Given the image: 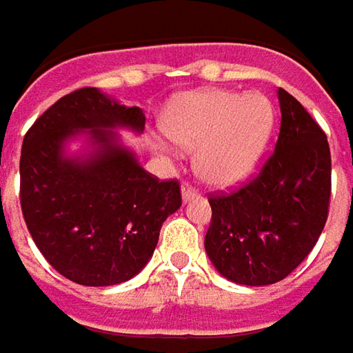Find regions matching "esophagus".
Masks as SVG:
<instances>
[{
	"mask_svg": "<svg viewBox=\"0 0 353 353\" xmlns=\"http://www.w3.org/2000/svg\"><path fill=\"white\" fill-rule=\"evenodd\" d=\"M199 197V193H197V189L193 188V185H189V183H183L181 185V199L185 201H191V199H197Z\"/></svg>",
	"mask_w": 353,
	"mask_h": 353,
	"instance_id": "1",
	"label": "esophagus"
}]
</instances>
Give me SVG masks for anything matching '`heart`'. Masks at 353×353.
Listing matches in <instances>:
<instances>
[{
	"instance_id": "obj_1",
	"label": "heart",
	"mask_w": 353,
	"mask_h": 353,
	"mask_svg": "<svg viewBox=\"0 0 353 353\" xmlns=\"http://www.w3.org/2000/svg\"><path fill=\"white\" fill-rule=\"evenodd\" d=\"M274 125V103L260 92L189 93L162 117L165 137L185 152L197 150L195 172L213 188H232L256 170Z\"/></svg>"
}]
</instances>
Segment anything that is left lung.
Returning a JSON list of instances; mask_svg holds the SVG:
<instances>
[{"mask_svg": "<svg viewBox=\"0 0 353 353\" xmlns=\"http://www.w3.org/2000/svg\"><path fill=\"white\" fill-rule=\"evenodd\" d=\"M281 127L274 154L244 188L211 195L205 252L238 285H272L309 256L330 203V148L307 109L277 90Z\"/></svg>", "mask_w": 353, "mask_h": 353, "instance_id": "left-lung-1", "label": "left lung"}]
</instances>
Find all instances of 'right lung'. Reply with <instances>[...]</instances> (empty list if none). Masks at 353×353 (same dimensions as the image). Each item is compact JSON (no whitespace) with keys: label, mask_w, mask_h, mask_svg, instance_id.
Wrapping results in <instances>:
<instances>
[{"label":"right lung","mask_w":353,"mask_h":353,"mask_svg":"<svg viewBox=\"0 0 353 353\" xmlns=\"http://www.w3.org/2000/svg\"><path fill=\"white\" fill-rule=\"evenodd\" d=\"M146 117L97 88L68 93L34 121L21 148V209L58 274L88 287L128 281L152 258L162 223L181 207L179 183L140 165L115 128L140 134ZM83 136L88 150L70 157Z\"/></svg>","instance_id":"right-lung-1"}]
</instances>
